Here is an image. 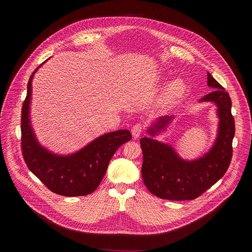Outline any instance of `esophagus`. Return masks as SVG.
Wrapping results in <instances>:
<instances>
[{"instance_id": "esophagus-1", "label": "esophagus", "mask_w": 252, "mask_h": 252, "mask_svg": "<svg viewBox=\"0 0 252 252\" xmlns=\"http://www.w3.org/2000/svg\"><path fill=\"white\" fill-rule=\"evenodd\" d=\"M142 131H143L142 125L137 124V125H135V126H133V128H131V135H133V137H134L135 139H137V138H139V137L141 136Z\"/></svg>"}]
</instances>
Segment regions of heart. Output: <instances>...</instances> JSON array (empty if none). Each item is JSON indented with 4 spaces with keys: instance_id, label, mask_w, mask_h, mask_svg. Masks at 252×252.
Masks as SVG:
<instances>
[{
    "instance_id": "b5f03b06",
    "label": "heart",
    "mask_w": 252,
    "mask_h": 252,
    "mask_svg": "<svg viewBox=\"0 0 252 252\" xmlns=\"http://www.w3.org/2000/svg\"><path fill=\"white\" fill-rule=\"evenodd\" d=\"M187 85L185 83L183 78H176L171 81L166 88L164 89L162 95L160 97V104L161 105H168L170 103L175 102L179 98H181L185 91H186Z\"/></svg>"
}]
</instances>
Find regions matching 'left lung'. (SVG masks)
<instances>
[{
    "mask_svg": "<svg viewBox=\"0 0 252 252\" xmlns=\"http://www.w3.org/2000/svg\"><path fill=\"white\" fill-rule=\"evenodd\" d=\"M207 86L214 91L201 98L199 103L210 102L217 106L219 126L217 138L206 153L195 159H184L171 145L154 139L167 129L174 115L156 118L146 129L150 137L140 140L144 184L153 195L161 199H195L226 174L230 165L235 135L231 98L209 72Z\"/></svg>",
    "mask_w": 252,
    "mask_h": 252,
    "instance_id": "8db88e82",
    "label": "left lung"
}]
</instances>
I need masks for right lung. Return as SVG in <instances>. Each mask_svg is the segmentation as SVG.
Here are the masks:
<instances>
[{"mask_svg":"<svg viewBox=\"0 0 252 252\" xmlns=\"http://www.w3.org/2000/svg\"><path fill=\"white\" fill-rule=\"evenodd\" d=\"M45 62L32 72L28 84L21 113L22 154L30 170L49 190L68 197L85 196L97 189L113 154L131 135L127 129L106 133L70 154H57L44 147L32 125L31 102L32 78Z\"/></svg>","mask_w":252,"mask_h":252,"instance_id":"add662e5","label":"right lung"}]
</instances>
